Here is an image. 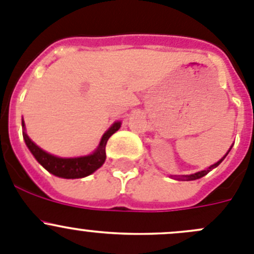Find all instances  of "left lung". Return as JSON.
Returning <instances> with one entry per match:
<instances>
[{
  "label": "left lung",
  "mask_w": 254,
  "mask_h": 254,
  "mask_svg": "<svg viewBox=\"0 0 254 254\" xmlns=\"http://www.w3.org/2000/svg\"><path fill=\"white\" fill-rule=\"evenodd\" d=\"M231 148H232V146H231ZM231 148L228 149V152L231 151ZM228 152H227V153L224 154V156L222 157V158L219 159L218 162H216V163H214V165L209 166V167H208V168H206V170H203V171H199V172L192 173V175H186V176H171V177H172V178H175V180H178V181H194V180H198V178H202V177H203V176H206L207 173H208V172H211V171L213 170V168L218 167V166L221 165V162L223 161L224 158H226V156H227V154H228Z\"/></svg>",
  "instance_id": "left-lung-1"
}]
</instances>
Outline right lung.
Masks as SVG:
<instances>
[{"label": "right lung", "instance_id": "1", "mask_svg": "<svg viewBox=\"0 0 254 254\" xmlns=\"http://www.w3.org/2000/svg\"><path fill=\"white\" fill-rule=\"evenodd\" d=\"M121 125H122L121 121H117V122L113 123L110 128L103 133L97 148H96L91 154L79 157H59L43 151L42 148H40V147L27 136L23 118L22 134L27 148L30 149V152L36 158V161H37L45 170H47L48 172L52 173V175L56 176V177L66 178V180H74V178H83L89 175H92L95 171H97L98 168L105 163L106 144H107L108 138L120 129Z\"/></svg>", "mask_w": 254, "mask_h": 254}]
</instances>
